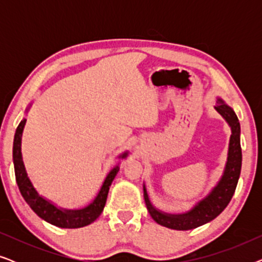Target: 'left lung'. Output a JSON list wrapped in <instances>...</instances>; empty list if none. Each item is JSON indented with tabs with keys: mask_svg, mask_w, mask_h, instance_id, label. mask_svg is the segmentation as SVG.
I'll return each mask as SVG.
<instances>
[{
	"mask_svg": "<svg viewBox=\"0 0 262 262\" xmlns=\"http://www.w3.org/2000/svg\"><path fill=\"white\" fill-rule=\"evenodd\" d=\"M214 108L228 121L232 132L224 175L222 177L220 184L210 193V195L196 204L194 209L189 211L188 213L180 214V216H171V214L162 213L154 209L144 188V199L150 216L154 218L156 223L163 225V227L174 229V230H189V229L198 228L200 225L214 220L228 206L234 195L242 166V149L241 142H239L241 127H239V121L234 111L225 105L222 100L218 99V103Z\"/></svg>",
	"mask_w": 262,
	"mask_h": 262,
	"instance_id": "1",
	"label": "left lung"
}]
</instances>
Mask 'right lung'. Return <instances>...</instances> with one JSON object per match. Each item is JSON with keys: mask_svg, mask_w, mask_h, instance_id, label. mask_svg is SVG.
Segmentation results:
<instances>
[{"mask_svg": "<svg viewBox=\"0 0 262 262\" xmlns=\"http://www.w3.org/2000/svg\"><path fill=\"white\" fill-rule=\"evenodd\" d=\"M25 123H26V120L24 119L19 124V126H17L13 144V161L16 184L20 189L21 195L24 196L25 202L30 205L31 209L39 217L58 228L75 229L85 227V225L93 223L101 214L103 207H105L110 186L112 184L113 179L116 178L118 170H119V167H116L114 169L111 170V173L107 175L106 180L103 182L101 189H100L98 196L85 209L77 211H62L57 209L55 205L46 202L45 199H42L38 194L37 191L33 188V186H32L30 179L27 178L23 162V156H21V136H23ZM125 156H126V152L124 154L123 157Z\"/></svg>", "mask_w": 262, "mask_h": 262, "instance_id": "obj_1", "label": "right lung"}]
</instances>
